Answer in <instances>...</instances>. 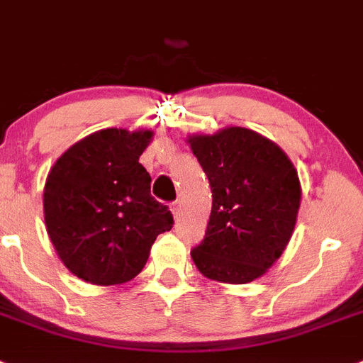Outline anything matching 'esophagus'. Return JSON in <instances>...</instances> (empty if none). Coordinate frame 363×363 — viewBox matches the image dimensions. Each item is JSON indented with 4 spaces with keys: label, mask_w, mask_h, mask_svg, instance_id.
Wrapping results in <instances>:
<instances>
[{
    "label": "esophagus",
    "mask_w": 363,
    "mask_h": 363,
    "mask_svg": "<svg viewBox=\"0 0 363 363\" xmlns=\"http://www.w3.org/2000/svg\"><path fill=\"white\" fill-rule=\"evenodd\" d=\"M181 212H182L181 201H175V203L172 204V213H173V217H175V219H179V217H181Z\"/></svg>",
    "instance_id": "1"
}]
</instances>
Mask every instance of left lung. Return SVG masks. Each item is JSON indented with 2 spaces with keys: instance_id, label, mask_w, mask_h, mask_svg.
<instances>
[{
  "instance_id": "1",
  "label": "left lung",
  "mask_w": 363,
  "mask_h": 363,
  "mask_svg": "<svg viewBox=\"0 0 363 363\" xmlns=\"http://www.w3.org/2000/svg\"><path fill=\"white\" fill-rule=\"evenodd\" d=\"M212 188V213L191 259L204 277L245 285L285 252L301 203V184L285 151L239 125L188 137Z\"/></svg>"
}]
</instances>
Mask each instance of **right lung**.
<instances>
[{
	"instance_id": "right-lung-1",
	"label": "right lung",
	"mask_w": 363,
	"mask_h": 363,
	"mask_svg": "<svg viewBox=\"0 0 363 363\" xmlns=\"http://www.w3.org/2000/svg\"><path fill=\"white\" fill-rule=\"evenodd\" d=\"M151 138V129H100L65 150L47 175V234L69 272L91 285L131 281L157 235L172 230V212L151 197L138 162Z\"/></svg>"
}]
</instances>
